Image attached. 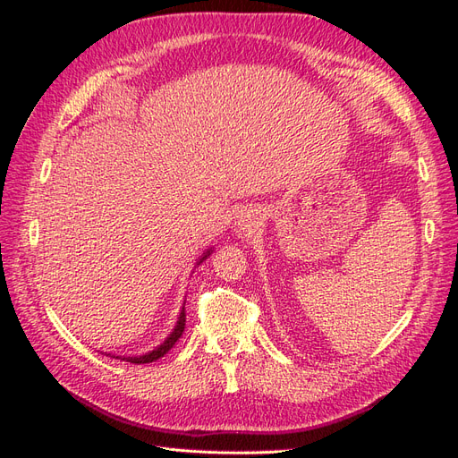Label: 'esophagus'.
<instances>
[{"mask_svg": "<svg viewBox=\"0 0 458 458\" xmlns=\"http://www.w3.org/2000/svg\"><path fill=\"white\" fill-rule=\"evenodd\" d=\"M241 225H242V229H250L252 225H254V221H252V216L248 214V216H244L242 219H241Z\"/></svg>", "mask_w": 458, "mask_h": 458, "instance_id": "obj_1", "label": "esophagus"}]
</instances>
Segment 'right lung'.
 <instances>
[{"instance_id": "right-lung-1", "label": "right lung", "mask_w": 458, "mask_h": 458, "mask_svg": "<svg viewBox=\"0 0 458 458\" xmlns=\"http://www.w3.org/2000/svg\"><path fill=\"white\" fill-rule=\"evenodd\" d=\"M206 256H210V252H206ZM206 256H204V258H206ZM204 258H202V259H204ZM202 259H200V261H202ZM185 318H187V315H185V308H183L182 315H179V321H177L174 332L168 336V340H165V342L160 345V348H157L155 352H150V353H147V355H141V357H128V361H130V363H135V365H141V363H152V361H157V359L164 357L165 353H168V352L174 348V344H175L179 338H182L183 330H185ZM123 359H126V357H123Z\"/></svg>"}]
</instances>
